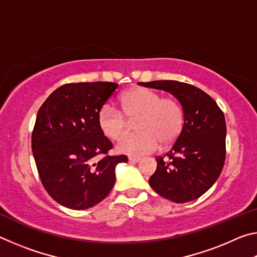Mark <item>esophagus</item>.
I'll list each match as a JSON object with an SVG mask.
<instances>
[{
    "mask_svg": "<svg viewBox=\"0 0 257 257\" xmlns=\"http://www.w3.org/2000/svg\"><path fill=\"white\" fill-rule=\"evenodd\" d=\"M128 160H129V162H132V163H137L141 161V158H136V156H129Z\"/></svg>",
    "mask_w": 257,
    "mask_h": 257,
    "instance_id": "34e87169",
    "label": "esophagus"
}]
</instances>
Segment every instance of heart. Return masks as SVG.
<instances>
[{"mask_svg":"<svg viewBox=\"0 0 257 257\" xmlns=\"http://www.w3.org/2000/svg\"><path fill=\"white\" fill-rule=\"evenodd\" d=\"M121 111L110 105L98 112V127L107 138L118 141L128 131L127 120H136L139 133L121 139L116 145L120 153L143 155L158 147L172 144L184 125V110L180 103L147 88H135L120 98ZM125 116L128 119L124 118Z\"/></svg>","mask_w":257,"mask_h":257,"instance_id":"1","label":"heart"}]
</instances>
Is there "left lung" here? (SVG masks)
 <instances>
[{"mask_svg": "<svg viewBox=\"0 0 257 257\" xmlns=\"http://www.w3.org/2000/svg\"><path fill=\"white\" fill-rule=\"evenodd\" d=\"M171 93L184 110V125L167 153L158 156L150 186L175 203L201 197L222 171L225 160V119L214 99L193 85L176 80L139 82Z\"/></svg>", "mask_w": 257, "mask_h": 257, "instance_id": "1", "label": "left lung"}]
</instances>
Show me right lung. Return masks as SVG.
<instances>
[{
    "label": "right lung",
    "mask_w": 257,
    "mask_h": 257,
    "mask_svg": "<svg viewBox=\"0 0 257 257\" xmlns=\"http://www.w3.org/2000/svg\"><path fill=\"white\" fill-rule=\"evenodd\" d=\"M118 88L115 82H77L55 89L38 110L32 150L50 196L71 210H86L105 198L115 167L125 155L111 156L112 143L98 127V112ZM103 155L99 161L94 156Z\"/></svg>",
    "instance_id": "right-lung-1"
}]
</instances>
